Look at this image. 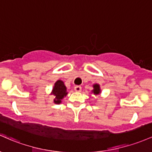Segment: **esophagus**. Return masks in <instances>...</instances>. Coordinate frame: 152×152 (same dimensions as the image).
<instances>
[{
	"instance_id": "34e87169",
	"label": "esophagus",
	"mask_w": 152,
	"mask_h": 152,
	"mask_svg": "<svg viewBox=\"0 0 152 152\" xmlns=\"http://www.w3.org/2000/svg\"><path fill=\"white\" fill-rule=\"evenodd\" d=\"M75 90L76 92L80 93V92H81V90H82V87L79 86V85H77V86L75 87Z\"/></svg>"
}]
</instances>
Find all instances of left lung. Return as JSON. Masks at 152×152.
Returning <instances> with one entry per match:
<instances>
[{
  "mask_svg": "<svg viewBox=\"0 0 152 152\" xmlns=\"http://www.w3.org/2000/svg\"><path fill=\"white\" fill-rule=\"evenodd\" d=\"M93 90H92L91 93H93L95 95H98L99 94H100L101 93V89H100V85L98 84V83H95L93 85Z\"/></svg>",
  "mask_w": 152,
  "mask_h": 152,
  "instance_id": "obj_1",
  "label": "left lung"
}]
</instances>
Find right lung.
Listing matches in <instances>:
<instances>
[{"label": "right lung", "mask_w": 152, "mask_h": 152, "mask_svg": "<svg viewBox=\"0 0 152 152\" xmlns=\"http://www.w3.org/2000/svg\"><path fill=\"white\" fill-rule=\"evenodd\" d=\"M67 87L64 85V82L61 80H58L54 83L50 95H53L54 96V103L60 104L62 103V99L67 96Z\"/></svg>", "instance_id": "add662e5"}]
</instances>
